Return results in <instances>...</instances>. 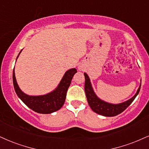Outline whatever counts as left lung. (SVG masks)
<instances>
[{"instance_id": "8db88e82", "label": "left lung", "mask_w": 149, "mask_h": 149, "mask_svg": "<svg viewBox=\"0 0 149 149\" xmlns=\"http://www.w3.org/2000/svg\"><path fill=\"white\" fill-rule=\"evenodd\" d=\"M84 76H85L86 79L85 92L89 106H91V109L95 113L100 114V115H103V116L113 117L122 113L133 102V100H135V98L138 95L139 92L140 91L141 85L139 86L136 94L134 95L131 99H130L129 100L119 104H111L101 100L100 99H99L97 97V95H95L94 91H93V88H92L90 79L88 74L86 73H84Z\"/></svg>"}]
</instances>
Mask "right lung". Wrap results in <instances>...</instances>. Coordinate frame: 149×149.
Segmentation results:
<instances>
[{
  "label": "right lung",
  "mask_w": 149,
  "mask_h": 149,
  "mask_svg": "<svg viewBox=\"0 0 149 149\" xmlns=\"http://www.w3.org/2000/svg\"><path fill=\"white\" fill-rule=\"evenodd\" d=\"M20 53L18 54L17 58ZM77 72V71L75 68H72L68 70L55 91L41 96H29L21 91L16 83L14 68L13 70V84L16 93L25 105L38 113L49 114L58 111L63 106L65 100L66 93L70 85L72 79Z\"/></svg>",
  "instance_id": "1"
}]
</instances>
